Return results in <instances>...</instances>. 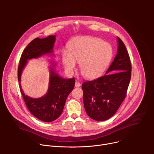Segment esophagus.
Listing matches in <instances>:
<instances>
[{
    "label": "esophagus",
    "instance_id": "34e87169",
    "mask_svg": "<svg viewBox=\"0 0 154 154\" xmlns=\"http://www.w3.org/2000/svg\"><path fill=\"white\" fill-rule=\"evenodd\" d=\"M80 85H81V84H80V82H75V87L79 88V87L80 86Z\"/></svg>",
    "mask_w": 154,
    "mask_h": 154
}]
</instances>
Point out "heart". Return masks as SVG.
Segmentation results:
<instances>
[{"label": "heart", "mask_w": 154, "mask_h": 154, "mask_svg": "<svg viewBox=\"0 0 154 154\" xmlns=\"http://www.w3.org/2000/svg\"><path fill=\"white\" fill-rule=\"evenodd\" d=\"M68 51L61 53V61L65 71L72 74L79 63V69L86 79L101 75L110 63L113 55L110 44L93 36H80L72 39Z\"/></svg>", "instance_id": "obj_1"}]
</instances>
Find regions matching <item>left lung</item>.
I'll return each mask as SVG.
<instances>
[{
	"instance_id": "8db88e82",
	"label": "left lung",
	"mask_w": 154,
	"mask_h": 154,
	"mask_svg": "<svg viewBox=\"0 0 154 154\" xmlns=\"http://www.w3.org/2000/svg\"><path fill=\"white\" fill-rule=\"evenodd\" d=\"M117 54L103 76L83 83L85 111L95 121L113 116L125 98L131 79V65L122 41L118 37Z\"/></svg>"
}]
</instances>
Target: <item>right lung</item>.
<instances>
[{"mask_svg":"<svg viewBox=\"0 0 154 154\" xmlns=\"http://www.w3.org/2000/svg\"><path fill=\"white\" fill-rule=\"evenodd\" d=\"M55 39V35H50L45 38H36L32 41L21 55L17 70L20 91L27 108L34 116L44 122L54 121L61 115L67 97L74 88L75 79H63L51 68L49 88L46 94L33 99L23 91L20 78L28 60L53 52Z\"/></svg>","mask_w":154,"mask_h":154,"instance_id":"add662e5","label":"right lung"}]
</instances>
